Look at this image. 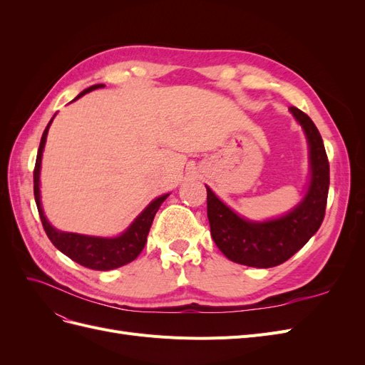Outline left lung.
Instances as JSON below:
<instances>
[{
	"instance_id": "1",
	"label": "left lung",
	"mask_w": 365,
	"mask_h": 365,
	"mask_svg": "<svg viewBox=\"0 0 365 365\" xmlns=\"http://www.w3.org/2000/svg\"><path fill=\"white\" fill-rule=\"evenodd\" d=\"M289 111L302 125L311 160L309 189L292 212L279 219L251 222L236 215L207 187V216L210 231L224 256L240 264L254 268H272L291 259L303 248L322 225L329 193V160L322 135L300 109Z\"/></svg>"
}]
</instances>
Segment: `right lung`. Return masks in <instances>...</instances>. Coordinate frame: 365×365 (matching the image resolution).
<instances>
[{"label":"right lung","mask_w":365,"mask_h":365,"mask_svg":"<svg viewBox=\"0 0 365 365\" xmlns=\"http://www.w3.org/2000/svg\"><path fill=\"white\" fill-rule=\"evenodd\" d=\"M103 86L105 85L102 83L93 85L90 88H86V90H83L76 98H79L83 94ZM51 121L53 118L50 120V123L47 125L46 130H43V134L41 137L35 170H33V192H35L36 207H38L42 227L46 230L51 244L61 252H63L65 256H68L71 260L82 264L85 268L96 269V271L115 269V268L123 267V264L132 260H135L138 257V254L146 245L149 230L153 222V217H155V213L158 212L160 205L164 202V200L169 195H163L157 197V200H153L138 215V217L130 224V227L125 231V233L117 237H96V236H85V235H77V233H65V231H59L54 227H51L46 215L42 212L41 195H39V172H41L42 150H43V146H46V140H47Z\"/></svg>","instance_id":"add662e5"}]
</instances>
